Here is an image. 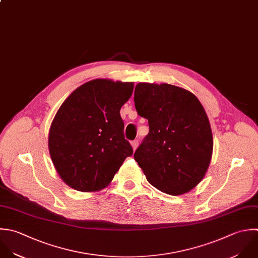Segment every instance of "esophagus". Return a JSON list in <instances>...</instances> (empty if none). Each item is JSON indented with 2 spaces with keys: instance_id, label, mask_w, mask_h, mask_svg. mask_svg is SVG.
<instances>
[{
  "instance_id": "obj_1",
  "label": "esophagus",
  "mask_w": 258,
  "mask_h": 258,
  "mask_svg": "<svg viewBox=\"0 0 258 258\" xmlns=\"http://www.w3.org/2000/svg\"><path fill=\"white\" fill-rule=\"evenodd\" d=\"M138 144H139V143H138V141H133V142L131 143V145H132V147H133V150H134V151H136V149L138 148Z\"/></svg>"
}]
</instances>
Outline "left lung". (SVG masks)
Here are the masks:
<instances>
[{
  "label": "left lung",
  "instance_id": "obj_1",
  "mask_svg": "<svg viewBox=\"0 0 258 258\" xmlns=\"http://www.w3.org/2000/svg\"><path fill=\"white\" fill-rule=\"evenodd\" d=\"M134 100L150 126L135 160L158 190L172 196L188 193L204 179L213 153L203 105L191 91L168 83L140 82Z\"/></svg>",
  "mask_w": 258,
  "mask_h": 258
}]
</instances>
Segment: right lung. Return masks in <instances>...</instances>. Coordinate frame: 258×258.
I'll return each mask as SVG.
<instances>
[{"mask_svg": "<svg viewBox=\"0 0 258 258\" xmlns=\"http://www.w3.org/2000/svg\"><path fill=\"white\" fill-rule=\"evenodd\" d=\"M133 91L134 82L93 79L77 87L57 110L48 149L56 172L70 188L104 189L133 155L119 114Z\"/></svg>", "mask_w": 258, "mask_h": 258, "instance_id": "1", "label": "right lung"}]
</instances>
